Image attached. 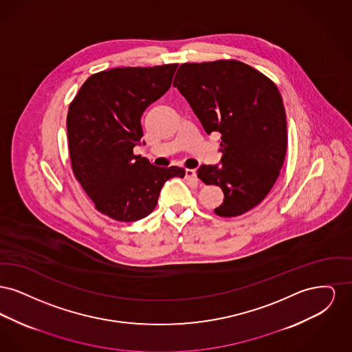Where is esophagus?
I'll return each mask as SVG.
<instances>
[{
  "mask_svg": "<svg viewBox=\"0 0 352 352\" xmlns=\"http://www.w3.org/2000/svg\"><path fill=\"white\" fill-rule=\"evenodd\" d=\"M186 178L188 181H192V182H198V177H197V171L194 168H186Z\"/></svg>",
  "mask_w": 352,
  "mask_h": 352,
  "instance_id": "1",
  "label": "esophagus"
}]
</instances>
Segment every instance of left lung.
Wrapping results in <instances>:
<instances>
[{
    "instance_id": "8db88e82",
    "label": "left lung",
    "mask_w": 352,
    "mask_h": 352,
    "mask_svg": "<svg viewBox=\"0 0 352 352\" xmlns=\"http://www.w3.org/2000/svg\"><path fill=\"white\" fill-rule=\"evenodd\" d=\"M174 87L206 133H220L221 165H201V182L224 192L215 214L234 218L264 201L283 168L287 146L283 98L268 76L234 59L181 65Z\"/></svg>"
}]
</instances>
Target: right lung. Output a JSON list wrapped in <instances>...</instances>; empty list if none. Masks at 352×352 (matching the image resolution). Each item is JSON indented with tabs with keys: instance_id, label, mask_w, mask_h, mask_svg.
<instances>
[{
	"instance_id": "obj_1",
	"label": "right lung",
	"mask_w": 352,
	"mask_h": 352,
	"mask_svg": "<svg viewBox=\"0 0 352 352\" xmlns=\"http://www.w3.org/2000/svg\"><path fill=\"white\" fill-rule=\"evenodd\" d=\"M177 63L122 67L91 75L71 101L68 151L76 181L96 210L118 221H135L155 208L164 184L184 168H157L135 155L141 116L171 85Z\"/></svg>"
}]
</instances>
